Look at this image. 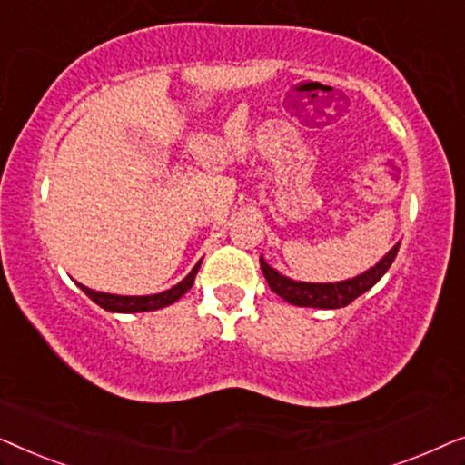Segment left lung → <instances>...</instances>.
Returning <instances> with one entry per match:
<instances>
[{
	"label": "left lung",
	"instance_id": "1",
	"mask_svg": "<svg viewBox=\"0 0 465 465\" xmlns=\"http://www.w3.org/2000/svg\"><path fill=\"white\" fill-rule=\"evenodd\" d=\"M400 241L379 260L371 269L360 272L345 282L334 283H311V282H294V279L282 275L266 262L264 256H260V269L264 272V279L269 282V288L282 296L285 302L296 304V307H313V309H341L353 302L355 298L364 294L379 282L381 277L390 271V266L398 256Z\"/></svg>",
	"mask_w": 465,
	"mask_h": 465
}]
</instances>
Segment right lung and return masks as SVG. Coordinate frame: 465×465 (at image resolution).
Instances as JSON below:
<instances>
[{
	"mask_svg": "<svg viewBox=\"0 0 465 465\" xmlns=\"http://www.w3.org/2000/svg\"><path fill=\"white\" fill-rule=\"evenodd\" d=\"M201 262L194 264V269L188 272L186 277L182 279L180 283L173 285L171 290H164V292H158V294H150V296H118V294H107V292H97V290H91L86 288V285L78 283V288L84 292V294L91 298L93 302H97L101 309L105 311H112V313H142V311H156V309H163V307H169V304H173L175 301H180V298L186 294V292L193 288L194 283V277L196 272L201 269Z\"/></svg>",
	"mask_w": 465,
	"mask_h": 465,
	"instance_id": "obj_1",
	"label": "right lung"
}]
</instances>
